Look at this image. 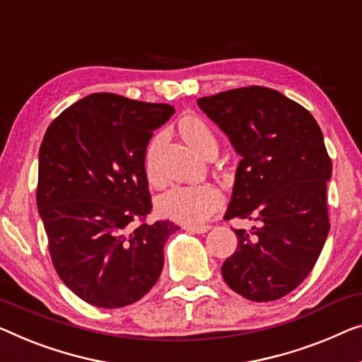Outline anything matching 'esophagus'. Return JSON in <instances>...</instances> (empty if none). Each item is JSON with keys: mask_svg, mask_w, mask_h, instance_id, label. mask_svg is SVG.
Here are the masks:
<instances>
[{"mask_svg": "<svg viewBox=\"0 0 362 362\" xmlns=\"http://www.w3.org/2000/svg\"><path fill=\"white\" fill-rule=\"evenodd\" d=\"M183 229L187 230V233H193V234H204L206 230H209V226L208 224H199V226H183Z\"/></svg>", "mask_w": 362, "mask_h": 362, "instance_id": "34e87169", "label": "esophagus"}]
</instances>
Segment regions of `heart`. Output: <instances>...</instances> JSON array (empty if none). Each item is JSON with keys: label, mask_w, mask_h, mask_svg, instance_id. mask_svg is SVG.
Wrapping results in <instances>:
<instances>
[{"label": "heart", "mask_w": 362, "mask_h": 362, "mask_svg": "<svg viewBox=\"0 0 362 362\" xmlns=\"http://www.w3.org/2000/svg\"><path fill=\"white\" fill-rule=\"evenodd\" d=\"M180 133L185 141L202 156L218 151V139L206 122L198 117H187L180 122ZM148 177L156 182V175L148 165ZM223 203L218 188L208 183L198 185H174L156 199V209L163 218L177 223L197 226L206 221Z\"/></svg>", "instance_id": "heart-1"}]
</instances>
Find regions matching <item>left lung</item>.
<instances>
[{"mask_svg": "<svg viewBox=\"0 0 362 362\" xmlns=\"http://www.w3.org/2000/svg\"><path fill=\"white\" fill-rule=\"evenodd\" d=\"M197 104L242 158L224 219L255 223L234 229L239 244L221 267L224 281L249 300L281 299L312 272L330 230L332 160L322 129L298 102L262 86Z\"/></svg>", "mask_w": 362, "mask_h": 362, "instance_id": "left-lung-1", "label": "left lung"}]
</instances>
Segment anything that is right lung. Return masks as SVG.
<instances>
[{"label":"right lung","instance_id":"right-lung-1","mask_svg":"<svg viewBox=\"0 0 362 362\" xmlns=\"http://www.w3.org/2000/svg\"><path fill=\"white\" fill-rule=\"evenodd\" d=\"M172 113L167 104L99 93L47 128L37 208L58 276L90 305L133 304L163 272L165 240L180 228L144 223L153 208L144 159L153 132Z\"/></svg>","mask_w":362,"mask_h":362}]
</instances>
